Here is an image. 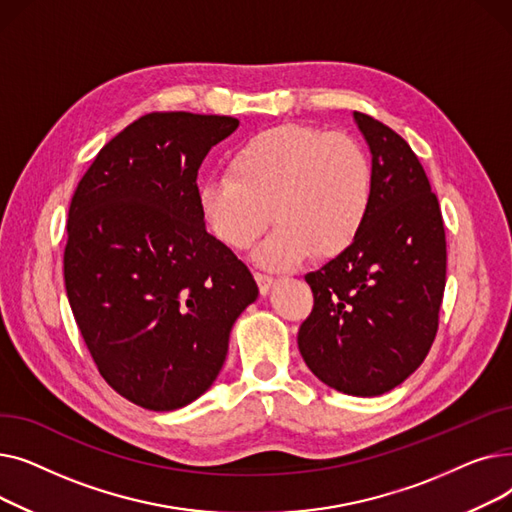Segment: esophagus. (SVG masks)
<instances>
[{"label":"esophagus","instance_id":"34e87169","mask_svg":"<svg viewBox=\"0 0 512 512\" xmlns=\"http://www.w3.org/2000/svg\"><path fill=\"white\" fill-rule=\"evenodd\" d=\"M255 280H257L259 292L263 294V297H265V294L270 292V288L274 286V278H272V276H265V274H255Z\"/></svg>","mask_w":512,"mask_h":512}]
</instances>
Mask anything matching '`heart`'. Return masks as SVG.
I'll list each match as a JSON object with an SVG mask.
<instances>
[{
	"instance_id": "heart-1",
	"label": "heart",
	"mask_w": 512,
	"mask_h": 512,
	"mask_svg": "<svg viewBox=\"0 0 512 512\" xmlns=\"http://www.w3.org/2000/svg\"><path fill=\"white\" fill-rule=\"evenodd\" d=\"M197 203L211 234L236 251L274 218L278 228L253 259L290 270L309 253L332 259L355 245L373 203V168L351 137L282 124L242 143L228 176L199 182Z\"/></svg>"
}]
</instances>
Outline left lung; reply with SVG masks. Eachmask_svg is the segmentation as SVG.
Here are the masks:
<instances>
[{"mask_svg": "<svg viewBox=\"0 0 512 512\" xmlns=\"http://www.w3.org/2000/svg\"><path fill=\"white\" fill-rule=\"evenodd\" d=\"M371 153L373 203L351 249L305 276L313 311L299 351L326 386L380 396L423 363L438 332L446 236L436 195L409 143L353 112Z\"/></svg>", "mask_w": 512, "mask_h": 512, "instance_id": "8db88e82", "label": "left lung"}]
</instances>
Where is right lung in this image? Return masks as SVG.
I'll use <instances>...</instances> for the list:
<instances>
[{
  "mask_svg": "<svg viewBox=\"0 0 512 512\" xmlns=\"http://www.w3.org/2000/svg\"><path fill=\"white\" fill-rule=\"evenodd\" d=\"M236 128L230 116L147 114L97 153L70 203L64 280L76 326L103 380L149 411L211 388L234 321L259 294L197 203L205 155Z\"/></svg>",
  "mask_w": 512,
  "mask_h": 512,
  "instance_id": "obj_1",
  "label": "right lung"
}]
</instances>
